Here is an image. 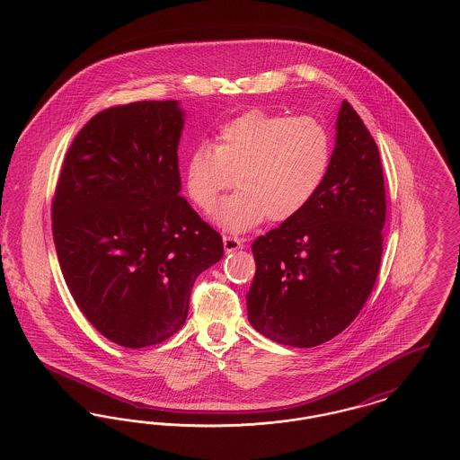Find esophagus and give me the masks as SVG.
Returning <instances> with one entry per match:
<instances>
[{"label": "esophagus", "instance_id": "esophagus-1", "mask_svg": "<svg viewBox=\"0 0 460 460\" xmlns=\"http://www.w3.org/2000/svg\"><path fill=\"white\" fill-rule=\"evenodd\" d=\"M222 241H224V250H226V253H233V252H236V250H241V248H243V243H241V240L234 238V236H224Z\"/></svg>", "mask_w": 460, "mask_h": 460}]
</instances>
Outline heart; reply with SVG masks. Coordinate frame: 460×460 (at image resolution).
<instances>
[{
  "mask_svg": "<svg viewBox=\"0 0 460 460\" xmlns=\"http://www.w3.org/2000/svg\"><path fill=\"white\" fill-rule=\"evenodd\" d=\"M331 137L314 117H285L250 110L226 122L216 145L188 155L184 184L198 208L210 212L234 184L216 220L227 231H246L265 217L285 222L298 216L328 174Z\"/></svg>",
  "mask_w": 460,
  "mask_h": 460,
  "instance_id": "obj_1",
  "label": "heart"
}]
</instances>
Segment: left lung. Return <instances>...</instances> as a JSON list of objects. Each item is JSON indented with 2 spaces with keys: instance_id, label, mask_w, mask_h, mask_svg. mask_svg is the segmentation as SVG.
Instances as JSON below:
<instances>
[{
  "instance_id": "obj_1",
  "label": "left lung",
  "mask_w": 460,
  "mask_h": 460,
  "mask_svg": "<svg viewBox=\"0 0 460 460\" xmlns=\"http://www.w3.org/2000/svg\"><path fill=\"white\" fill-rule=\"evenodd\" d=\"M386 219L371 132L349 102L336 119L328 174L305 208L252 244L248 321L265 338L310 349L350 326L376 283Z\"/></svg>"
}]
</instances>
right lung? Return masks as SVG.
Instances as JSON below:
<instances>
[{"label": "right lung", "mask_w": 460, "mask_h": 460, "mask_svg": "<svg viewBox=\"0 0 460 460\" xmlns=\"http://www.w3.org/2000/svg\"><path fill=\"white\" fill-rule=\"evenodd\" d=\"M179 102L96 113L72 141L51 207L66 286L110 341L143 349L182 328L198 276L219 262V233L179 195Z\"/></svg>", "instance_id": "obj_1"}]
</instances>
